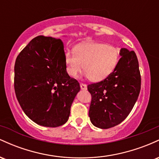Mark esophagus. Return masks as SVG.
Listing matches in <instances>:
<instances>
[{"label":"esophagus","mask_w":159,"mask_h":159,"mask_svg":"<svg viewBox=\"0 0 159 159\" xmlns=\"http://www.w3.org/2000/svg\"><path fill=\"white\" fill-rule=\"evenodd\" d=\"M80 87H81V90H87V85H86L85 84H83V83L80 84Z\"/></svg>","instance_id":"esophagus-1"}]
</instances>
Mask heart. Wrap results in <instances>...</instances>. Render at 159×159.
<instances>
[{"label": "heart", "instance_id": "b5f03b06", "mask_svg": "<svg viewBox=\"0 0 159 159\" xmlns=\"http://www.w3.org/2000/svg\"><path fill=\"white\" fill-rule=\"evenodd\" d=\"M120 50L111 45L86 43L75 48V54H65L66 71L70 77L76 78L84 69L90 81H101L108 77L119 63Z\"/></svg>", "mask_w": 159, "mask_h": 159}]
</instances>
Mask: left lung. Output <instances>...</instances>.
Returning <instances> with one entry per match:
<instances>
[{
  "instance_id": "8db88e82",
  "label": "left lung",
  "mask_w": 159,
  "mask_h": 159,
  "mask_svg": "<svg viewBox=\"0 0 159 159\" xmlns=\"http://www.w3.org/2000/svg\"><path fill=\"white\" fill-rule=\"evenodd\" d=\"M119 63L108 77L87 86L91 94L89 116L91 123L107 129L119 125L127 117L140 90L141 78L134 51L121 48Z\"/></svg>"
}]
</instances>
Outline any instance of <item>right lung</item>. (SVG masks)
Listing matches in <instances>:
<instances>
[{
	"mask_svg": "<svg viewBox=\"0 0 159 159\" xmlns=\"http://www.w3.org/2000/svg\"><path fill=\"white\" fill-rule=\"evenodd\" d=\"M63 48L61 39L38 36L16 58V98L25 114L43 126L55 128L66 123L81 89L66 71Z\"/></svg>",
	"mask_w": 159,
	"mask_h": 159,
	"instance_id": "obj_1",
	"label": "right lung"
}]
</instances>
